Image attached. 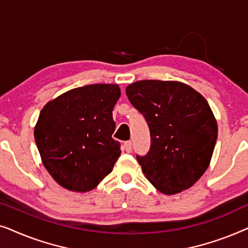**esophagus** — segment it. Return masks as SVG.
<instances>
[{
  "mask_svg": "<svg viewBox=\"0 0 248 248\" xmlns=\"http://www.w3.org/2000/svg\"><path fill=\"white\" fill-rule=\"evenodd\" d=\"M123 149H124V150L126 151V152H131V151H132V142H131V141L124 142Z\"/></svg>",
  "mask_w": 248,
  "mask_h": 248,
  "instance_id": "34e87169",
  "label": "esophagus"
}]
</instances>
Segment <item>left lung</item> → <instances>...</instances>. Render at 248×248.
Segmentation results:
<instances>
[{
	"label": "left lung",
	"instance_id": "left-lung-1",
	"mask_svg": "<svg viewBox=\"0 0 248 248\" xmlns=\"http://www.w3.org/2000/svg\"><path fill=\"white\" fill-rule=\"evenodd\" d=\"M126 96L150 128V151L137 155L145 178L166 195L192 187L208 169L218 137L208 101L179 81H137Z\"/></svg>",
	"mask_w": 248,
	"mask_h": 248
}]
</instances>
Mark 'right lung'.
Returning a JSON list of instances; mask_svg holds the SVG:
<instances>
[{
  "mask_svg": "<svg viewBox=\"0 0 248 248\" xmlns=\"http://www.w3.org/2000/svg\"><path fill=\"white\" fill-rule=\"evenodd\" d=\"M118 84L99 83L69 90L47 103L33 135L49 175L72 192H89L111 172L121 155L113 109Z\"/></svg>",
  "mask_w": 248,
  "mask_h": 248,
  "instance_id": "obj_1",
  "label": "right lung"
}]
</instances>
